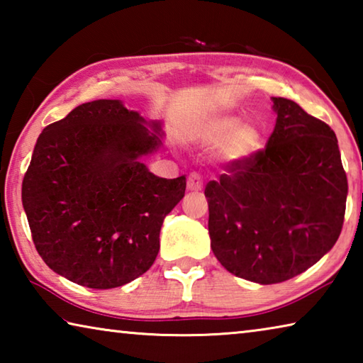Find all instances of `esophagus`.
Masks as SVG:
<instances>
[{"label": "esophagus", "mask_w": 363, "mask_h": 363, "mask_svg": "<svg viewBox=\"0 0 363 363\" xmlns=\"http://www.w3.org/2000/svg\"><path fill=\"white\" fill-rule=\"evenodd\" d=\"M203 187V181H201V177L196 174V173H190L187 177V190L190 192H199Z\"/></svg>", "instance_id": "34e87169"}]
</instances>
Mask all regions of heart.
<instances>
[{
  "label": "heart",
  "mask_w": 363,
  "mask_h": 363,
  "mask_svg": "<svg viewBox=\"0 0 363 363\" xmlns=\"http://www.w3.org/2000/svg\"><path fill=\"white\" fill-rule=\"evenodd\" d=\"M201 143L220 144V153L229 162H242L261 149L262 133L253 123H237L232 115H213L196 128Z\"/></svg>",
  "instance_id": "b5f03b06"
}]
</instances>
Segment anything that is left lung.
Returning <instances> with one entry per match:
<instances>
[{
    "label": "left lung",
    "mask_w": 363,
    "mask_h": 363,
    "mask_svg": "<svg viewBox=\"0 0 363 363\" xmlns=\"http://www.w3.org/2000/svg\"><path fill=\"white\" fill-rule=\"evenodd\" d=\"M272 101L277 123L266 147L205 187L214 256L261 285L296 277L333 248L347 196L335 131L296 102Z\"/></svg>",
    "instance_id": "1"
}]
</instances>
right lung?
<instances>
[{
	"label": "right lung",
	"instance_id": "right-lung-1",
	"mask_svg": "<svg viewBox=\"0 0 363 363\" xmlns=\"http://www.w3.org/2000/svg\"><path fill=\"white\" fill-rule=\"evenodd\" d=\"M120 101L99 99L46 126L23 176L22 203L35 248L73 284L108 290L150 269L163 219L186 176L158 177L140 157L162 145Z\"/></svg>",
	"mask_w": 363,
	"mask_h": 363
}]
</instances>
